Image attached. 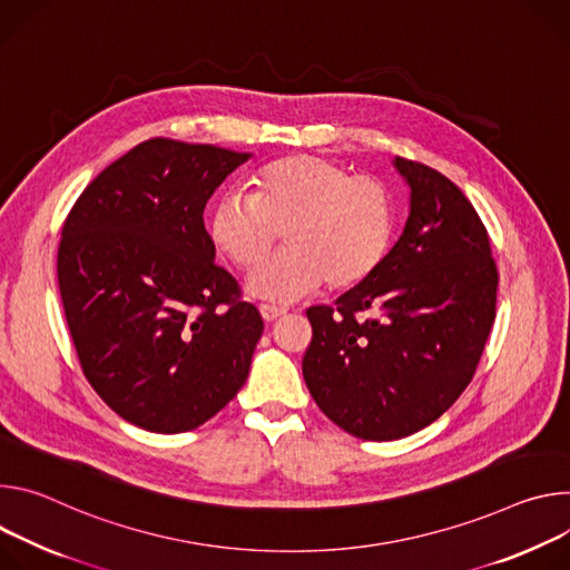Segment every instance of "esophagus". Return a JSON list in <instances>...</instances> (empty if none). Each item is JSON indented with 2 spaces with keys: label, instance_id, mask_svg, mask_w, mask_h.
Returning <instances> with one entry per match:
<instances>
[{
  "label": "esophagus",
  "instance_id": "1",
  "mask_svg": "<svg viewBox=\"0 0 570 570\" xmlns=\"http://www.w3.org/2000/svg\"><path fill=\"white\" fill-rule=\"evenodd\" d=\"M285 312H287V307H283V305H269V303L261 305V314L265 322H276L278 317H283Z\"/></svg>",
  "mask_w": 570,
  "mask_h": 570
}]
</instances>
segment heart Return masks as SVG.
<instances>
[{
  "mask_svg": "<svg viewBox=\"0 0 570 570\" xmlns=\"http://www.w3.org/2000/svg\"><path fill=\"white\" fill-rule=\"evenodd\" d=\"M287 246L246 278V292L294 301L324 281L333 292L364 283L387 256L394 206L383 183L317 156L278 158L210 210L215 248L239 269L256 267L276 239Z\"/></svg>",
  "mask_w": 570,
  "mask_h": 570,
  "instance_id": "b5f03b06",
  "label": "heart"
}]
</instances>
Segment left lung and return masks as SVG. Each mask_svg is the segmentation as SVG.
Wrapping results in <instances>:
<instances>
[{
    "mask_svg": "<svg viewBox=\"0 0 570 570\" xmlns=\"http://www.w3.org/2000/svg\"><path fill=\"white\" fill-rule=\"evenodd\" d=\"M410 187L403 235L357 287L307 309L305 385L353 436L419 432L466 390L495 317L498 269L484 224L436 169L394 158Z\"/></svg>",
    "mask_w": 570,
    "mask_h": 570,
    "instance_id": "1",
    "label": "left lung"
}]
</instances>
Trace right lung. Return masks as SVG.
<instances>
[{
  "mask_svg": "<svg viewBox=\"0 0 570 570\" xmlns=\"http://www.w3.org/2000/svg\"><path fill=\"white\" fill-rule=\"evenodd\" d=\"M248 158L147 140L108 165L62 224L58 287L81 368L142 430H195L246 383L265 324L215 265L204 208Z\"/></svg>",
  "mask_w": 570,
  "mask_h": 570,
  "instance_id": "right-lung-1",
  "label": "right lung"
}]
</instances>
